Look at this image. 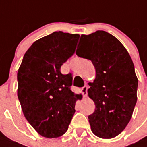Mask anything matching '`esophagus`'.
<instances>
[{
    "instance_id": "esophagus-1",
    "label": "esophagus",
    "mask_w": 147,
    "mask_h": 147,
    "mask_svg": "<svg viewBox=\"0 0 147 147\" xmlns=\"http://www.w3.org/2000/svg\"><path fill=\"white\" fill-rule=\"evenodd\" d=\"M87 90H88V86H85L82 88V95L85 97L87 96Z\"/></svg>"
}]
</instances>
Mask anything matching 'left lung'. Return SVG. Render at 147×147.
I'll return each instance as SVG.
<instances>
[{"instance_id": "1", "label": "left lung", "mask_w": 147, "mask_h": 147, "mask_svg": "<svg viewBox=\"0 0 147 147\" xmlns=\"http://www.w3.org/2000/svg\"><path fill=\"white\" fill-rule=\"evenodd\" d=\"M76 55L91 60L96 78L89 82L88 96L96 108L88 116L92 132L98 137L118 136L130 121L137 101L138 78L129 54L108 32L82 34Z\"/></svg>"}]
</instances>
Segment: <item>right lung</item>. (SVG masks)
<instances>
[{
  "label": "right lung",
  "mask_w": 147,
  "mask_h": 147,
  "mask_svg": "<svg viewBox=\"0 0 147 147\" xmlns=\"http://www.w3.org/2000/svg\"><path fill=\"white\" fill-rule=\"evenodd\" d=\"M79 34L55 31L34 42L18 71V97L24 117L41 136L56 138L68 130L81 94L71 91V74L61 66L76 51Z\"/></svg>",
  "instance_id": "obj_1"
}]
</instances>
